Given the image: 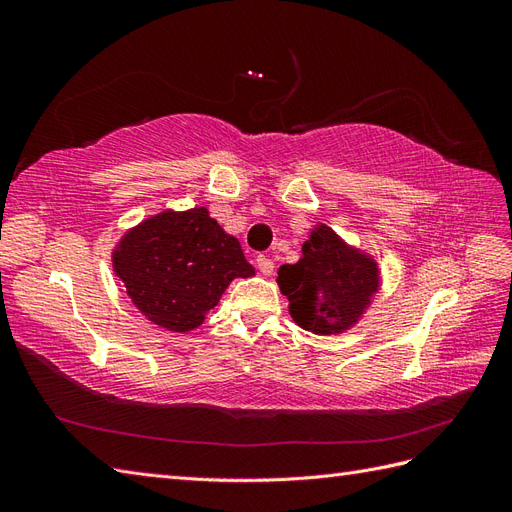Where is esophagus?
<instances>
[{
    "label": "esophagus",
    "instance_id": "obj_1",
    "mask_svg": "<svg viewBox=\"0 0 512 512\" xmlns=\"http://www.w3.org/2000/svg\"><path fill=\"white\" fill-rule=\"evenodd\" d=\"M256 265H258V269H260V273H262V275H267V277H271V275H273L275 265H273V260H271V258H267V256H258V258H256Z\"/></svg>",
    "mask_w": 512,
    "mask_h": 512
}]
</instances>
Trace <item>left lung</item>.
Here are the masks:
<instances>
[{"label": "left lung", "mask_w": 512, "mask_h": 512, "mask_svg": "<svg viewBox=\"0 0 512 512\" xmlns=\"http://www.w3.org/2000/svg\"><path fill=\"white\" fill-rule=\"evenodd\" d=\"M288 312L301 329L337 335L363 318L380 290L376 258L348 245L327 224H316L303 243V256L277 271Z\"/></svg>", "instance_id": "1"}]
</instances>
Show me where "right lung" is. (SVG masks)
<instances>
[{
  "instance_id": "obj_1",
  "label": "right lung",
  "mask_w": 512,
  "mask_h": 512,
  "mask_svg": "<svg viewBox=\"0 0 512 512\" xmlns=\"http://www.w3.org/2000/svg\"><path fill=\"white\" fill-rule=\"evenodd\" d=\"M111 260L138 312L173 333L198 329L235 277L254 275L207 207L151 215L126 230Z\"/></svg>"
}]
</instances>
